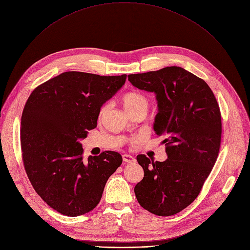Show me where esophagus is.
Here are the masks:
<instances>
[{
  "label": "esophagus",
  "mask_w": 250,
  "mask_h": 250,
  "mask_svg": "<svg viewBox=\"0 0 250 250\" xmlns=\"http://www.w3.org/2000/svg\"><path fill=\"white\" fill-rule=\"evenodd\" d=\"M123 160H124V162H125L127 164H132V163L135 162V158L132 155L126 154V153L123 154Z\"/></svg>",
  "instance_id": "1"
}]
</instances>
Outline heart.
I'll return each instance as SVG.
<instances>
[{
    "mask_svg": "<svg viewBox=\"0 0 250 250\" xmlns=\"http://www.w3.org/2000/svg\"><path fill=\"white\" fill-rule=\"evenodd\" d=\"M122 103L123 105L125 107V109L126 110L127 113H132L137 110H147L148 107V100L146 96L140 94V93H135V92H130L125 94L123 99H122ZM108 105L104 104L102 106L101 110H100V116L102 117L104 113L106 111Z\"/></svg>",
    "mask_w": 250,
    "mask_h": 250,
    "instance_id": "heart-1",
    "label": "heart"
}]
</instances>
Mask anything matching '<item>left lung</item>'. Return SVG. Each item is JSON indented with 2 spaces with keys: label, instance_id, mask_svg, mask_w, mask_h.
<instances>
[{
  "label": "left lung",
  "instance_id": "8db88e82",
  "mask_svg": "<svg viewBox=\"0 0 250 250\" xmlns=\"http://www.w3.org/2000/svg\"><path fill=\"white\" fill-rule=\"evenodd\" d=\"M140 89L155 95L157 113L153 130L166 138L167 158L137 161L144 178L134 187L141 207L160 216L185 209L197 197L218 155L221 117L216 99L203 80L179 66L129 75Z\"/></svg>",
  "mask_w": 250,
  "mask_h": 250
}]
</instances>
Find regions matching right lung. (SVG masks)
<instances>
[{
    "label": "right lung",
    "instance_id": "1",
    "mask_svg": "<svg viewBox=\"0 0 250 250\" xmlns=\"http://www.w3.org/2000/svg\"><path fill=\"white\" fill-rule=\"evenodd\" d=\"M125 80L126 75L65 72L35 88L25 104L21 144L26 172L42 200L63 215L93 210L123 163L110 150L84 161L81 141L97 126L101 107Z\"/></svg>",
    "mask_w": 250,
    "mask_h": 250
}]
</instances>
